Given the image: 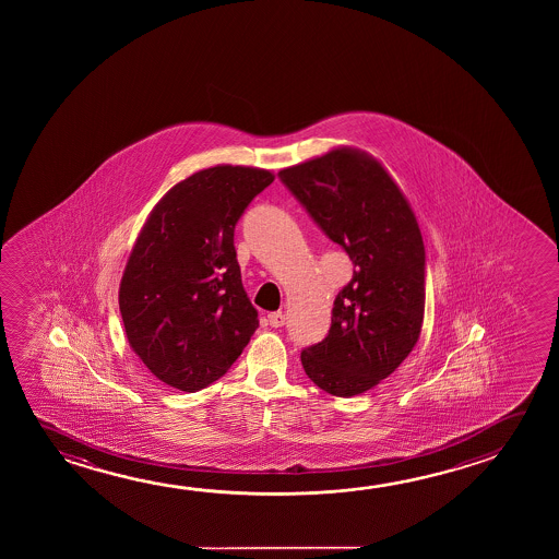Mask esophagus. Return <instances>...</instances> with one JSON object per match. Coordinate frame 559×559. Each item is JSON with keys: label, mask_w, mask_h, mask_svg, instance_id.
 Returning <instances> with one entry per match:
<instances>
[{"label": "esophagus", "mask_w": 559, "mask_h": 559, "mask_svg": "<svg viewBox=\"0 0 559 559\" xmlns=\"http://www.w3.org/2000/svg\"><path fill=\"white\" fill-rule=\"evenodd\" d=\"M266 320H269L271 328H283L286 318H284L283 311H273V313L266 316Z\"/></svg>", "instance_id": "34e87169"}]
</instances>
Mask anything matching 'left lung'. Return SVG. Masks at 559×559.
Segmentation results:
<instances>
[{"instance_id": "left-lung-1", "label": "left lung", "mask_w": 559, "mask_h": 559, "mask_svg": "<svg viewBox=\"0 0 559 559\" xmlns=\"http://www.w3.org/2000/svg\"><path fill=\"white\" fill-rule=\"evenodd\" d=\"M278 177L353 261L328 337L300 355L304 370L328 394H365L421 335L425 246L412 204L384 165L357 147H333Z\"/></svg>"}]
</instances>
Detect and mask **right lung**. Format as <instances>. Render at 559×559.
<instances>
[{"label": "right lung", "mask_w": 559, "mask_h": 559, "mask_svg": "<svg viewBox=\"0 0 559 559\" xmlns=\"http://www.w3.org/2000/svg\"><path fill=\"white\" fill-rule=\"evenodd\" d=\"M273 181L259 167L214 165L165 192L140 229L120 281V316L130 348L164 384L197 392L216 382L259 328L234 229Z\"/></svg>", "instance_id": "add662e5"}]
</instances>
